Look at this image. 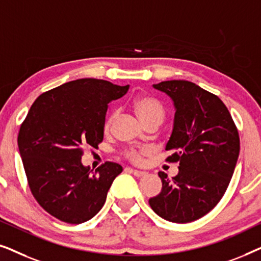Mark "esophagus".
Instances as JSON below:
<instances>
[{
	"instance_id": "34e87169",
	"label": "esophagus",
	"mask_w": 261,
	"mask_h": 261,
	"mask_svg": "<svg viewBox=\"0 0 261 261\" xmlns=\"http://www.w3.org/2000/svg\"><path fill=\"white\" fill-rule=\"evenodd\" d=\"M132 173L134 174V176H137V177H144V176H146V174H147V172H145V171H140V170H133V169H128Z\"/></svg>"
}]
</instances>
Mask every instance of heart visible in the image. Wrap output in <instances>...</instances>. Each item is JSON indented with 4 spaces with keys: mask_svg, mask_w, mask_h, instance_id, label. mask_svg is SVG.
<instances>
[{
    "mask_svg": "<svg viewBox=\"0 0 261 261\" xmlns=\"http://www.w3.org/2000/svg\"><path fill=\"white\" fill-rule=\"evenodd\" d=\"M133 106L134 112L137 113L139 119L142 121V123H147L148 121L152 120H163L164 117V109L163 106L160 105L158 99L148 95H139L133 99ZM114 119H115V114H113L112 116H109V119L106 122V128H109L110 124L113 123ZM144 153L142 149L138 148H129L126 151V156L129 158L133 162H139L141 158V154Z\"/></svg>",
    "mask_w": 261,
    "mask_h": 261,
    "instance_id": "b5f03b06",
    "label": "heart"
}]
</instances>
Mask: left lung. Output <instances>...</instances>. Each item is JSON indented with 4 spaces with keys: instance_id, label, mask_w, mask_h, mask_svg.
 Wrapping results in <instances>:
<instances>
[{
    "instance_id": "left-lung-1",
    "label": "left lung",
    "mask_w": 261,
    "mask_h": 261,
    "mask_svg": "<svg viewBox=\"0 0 261 261\" xmlns=\"http://www.w3.org/2000/svg\"><path fill=\"white\" fill-rule=\"evenodd\" d=\"M172 99L174 119L166 151L167 162L178 163V174L159 172L163 188L149 198L156 215L188 223L208 214L226 192L234 173L240 139L224 103L188 81L153 84Z\"/></svg>"
}]
</instances>
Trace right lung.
Returning <instances> with one entry per match:
<instances>
[{
    "label": "right lung",
    "mask_w": 261,
    "mask_h": 261,
    "mask_svg": "<svg viewBox=\"0 0 261 261\" xmlns=\"http://www.w3.org/2000/svg\"><path fill=\"white\" fill-rule=\"evenodd\" d=\"M128 89L95 78L67 82L39 96L21 124L17 145L32 194L63 222L92 219L122 172L112 162L92 172L82 155L103 140L108 103Z\"/></svg>",
    "instance_id": "1"
}]
</instances>
